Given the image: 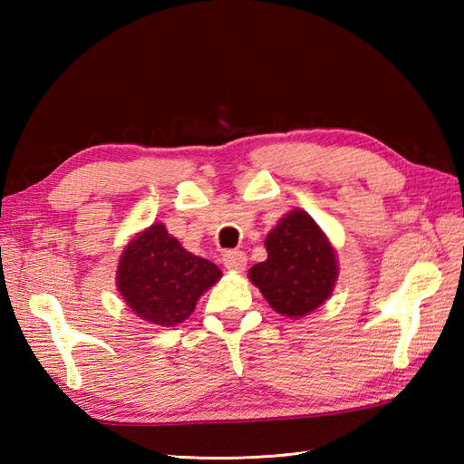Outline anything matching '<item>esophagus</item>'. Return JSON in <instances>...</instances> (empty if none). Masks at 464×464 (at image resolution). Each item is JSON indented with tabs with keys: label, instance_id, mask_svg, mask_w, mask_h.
Here are the masks:
<instances>
[{
	"label": "esophagus",
	"instance_id": "obj_1",
	"mask_svg": "<svg viewBox=\"0 0 464 464\" xmlns=\"http://www.w3.org/2000/svg\"><path fill=\"white\" fill-rule=\"evenodd\" d=\"M221 261L225 267L231 271H243L245 267H247V255H245L243 251H225Z\"/></svg>",
	"mask_w": 464,
	"mask_h": 464
}]
</instances>
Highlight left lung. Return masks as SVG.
Listing matches in <instances>:
<instances>
[{"label": "left lung", "mask_w": 464, "mask_h": 464, "mask_svg": "<svg viewBox=\"0 0 464 464\" xmlns=\"http://www.w3.org/2000/svg\"><path fill=\"white\" fill-rule=\"evenodd\" d=\"M267 259L253 265L249 279L285 317H303L329 299L337 261L327 237L304 211H293L265 239Z\"/></svg>", "instance_id": "8db88e82"}]
</instances>
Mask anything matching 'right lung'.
Listing matches in <instances>:
<instances>
[{"instance_id":"right-lung-1","label":"right lung","mask_w":464,"mask_h":464,"mask_svg":"<svg viewBox=\"0 0 464 464\" xmlns=\"http://www.w3.org/2000/svg\"><path fill=\"white\" fill-rule=\"evenodd\" d=\"M219 277L221 269L215 263L185 251L157 223L127 245L117 287L135 314L171 327L189 317L201 295Z\"/></svg>"}]
</instances>
